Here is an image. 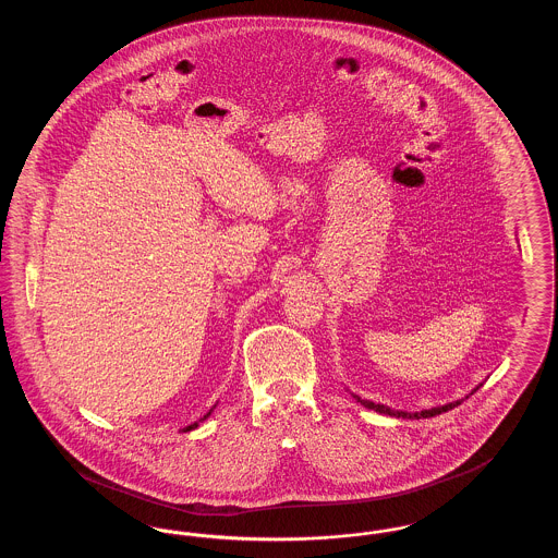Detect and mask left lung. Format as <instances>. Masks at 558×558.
Instances as JSON below:
<instances>
[{
    "instance_id": "obj_1",
    "label": "left lung",
    "mask_w": 558,
    "mask_h": 558,
    "mask_svg": "<svg viewBox=\"0 0 558 558\" xmlns=\"http://www.w3.org/2000/svg\"><path fill=\"white\" fill-rule=\"evenodd\" d=\"M478 387H483V383H481ZM478 387H475V389L471 391V396L477 391ZM351 396L357 399V401H360L364 408L374 410V412H378V414H387V416H396V418H412V421H418V418H430V416L444 414V412H448V410H451V408L460 405V401H462V399H456V401H451V403H446V405H437V408L423 410V412H403V410H393V408H389V405H383V403H374V401H371V399H362L360 396H355V393H351ZM466 398H469V396H466Z\"/></svg>"
}]
</instances>
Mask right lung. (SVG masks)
<instances>
[{
  "mask_svg": "<svg viewBox=\"0 0 558 558\" xmlns=\"http://www.w3.org/2000/svg\"><path fill=\"white\" fill-rule=\"evenodd\" d=\"M211 412H213V410H209V412H207V414H205V416H203V418H201V421H205V418H209V416H211ZM196 426H198V423H194V425L186 426V428H184V430H192V428H196Z\"/></svg>",
  "mask_w": 558,
  "mask_h": 558,
  "instance_id": "1",
  "label": "right lung"
}]
</instances>
